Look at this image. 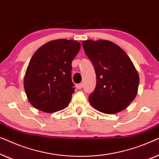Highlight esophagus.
I'll use <instances>...</instances> for the list:
<instances>
[{
    "label": "esophagus",
    "instance_id": "obj_1",
    "mask_svg": "<svg viewBox=\"0 0 159 159\" xmlns=\"http://www.w3.org/2000/svg\"><path fill=\"white\" fill-rule=\"evenodd\" d=\"M83 87V84H77L76 85V88L78 89H80Z\"/></svg>",
    "mask_w": 159,
    "mask_h": 159
}]
</instances>
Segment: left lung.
Here are the masks:
<instances>
[{
    "label": "left lung",
    "instance_id": "left-lung-1",
    "mask_svg": "<svg viewBox=\"0 0 159 159\" xmlns=\"http://www.w3.org/2000/svg\"><path fill=\"white\" fill-rule=\"evenodd\" d=\"M84 52L94 67L95 90L89 97L91 106L105 114H116L135 99L139 75L130 58L111 41H83Z\"/></svg>",
    "mask_w": 159,
    "mask_h": 159
}]
</instances>
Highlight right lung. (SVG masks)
<instances>
[{"mask_svg": "<svg viewBox=\"0 0 159 159\" xmlns=\"http://www.w3.org/2000/svg\"><path fill=\"white\" fill-rule=\"evenodd\" d=\"M80 48L79 42L60 39L47 42L34 52L24 79L27 99L34 108L52 113L68 106L75 89L71 64Z\"/></svg>", "mask_w": 159, "mask_h": 159, "instance_id": "obj_1", "label": "right lung"}]
</instances>
